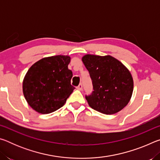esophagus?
<instances>
[{
    "label": "esophagus",
    "mask_w": 160,
    "mask_h": 160,
    "mask_svg": "<svg viewBox=\"0 0 160 160\" xmlns=\"http://www.w3.org/2000/svg\"><path fill=\"white\" fill-rule=\"evenodd\" d=\"M77 89H78V90H82V84L80 83V85L77 87Z\"/></svg>",
    "instance_id": "esophagus-1"
}]
</instances>
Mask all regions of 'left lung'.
I'll list each match as a JSON object with an SVG mask.
<instances>
[{"label": "left lung", "mask_w": 160, "mask_h": 160, "mask_svg": "<svg viewBox=\"0 0 160 160\" xmlns=\"http://www.w3.org/2000/svg\"><path fill=\"white\" fill-rule=\"evenodd\" d=\"M82 61L90 73L93 90L85 95L89 106L104 114H113L131 98L133 80L128 68L111 56L87 54Z\"/></svg>", "instance_id": "left-lung-1"}]
</instances>
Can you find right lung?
Returning a JSON list of instances; mask_svg holds the SVG:
<instances>
[{
  "label": "right lung",
  "instance_id": "add662e5",
  "mask_svg": "<svg viewBox=\"0 0 160 160\" xmlns=\"http://www.w3.org/2000/svg\"><path fill=\"white\" fill-rule=\"evenodd\" d=\"M70 57L53 56L38 61L30 67L22 83L26 101L38 113H50L60 109L73 92Z\"/></svg>",
  "mask_w": 160,
  "mask_h": 160
}]
</instances>
